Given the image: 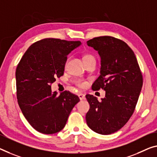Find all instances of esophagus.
Returning <instances> with one entry per match:
<instances>
[{"label":"esophagus","instance_id":"esophagus-1","mask_svg":"<svg viewBox=\"0 0 157 157\" xmlns=\"http://www.w3.org/2000/svg\"><path fill=\"white\" fill-rule=\"evenodd\" d=\"M78 95L79 99H80L81 100H83V99H85V95H84V94H83V93H78Z\"/></svg>","mask_w":157,"mask_h":157}]
</instances>
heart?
Returning <instances> with one entry per match:
<instances>
[{
    "label": "heart",
    "instance_id": "1",
    "mask_svg": "<svg viewBox=\"0 0 157 157\" xmlns=\"http://www.w3.org/2000/svg\"><path fill=\"white\" fill-rule=\"evenodd\" d=\"M93 58H94V57L92 55H90V54H86L83 56L84 61H85V60H87V59H93ZM76 83V85L77 86L80 87V88H86V87L88 86V83H87V82L85 81L81 80V79H78V80H77Z\"/></svg>",
    "mask_w": 157,
    "mask_h": 157
}]
</instances>
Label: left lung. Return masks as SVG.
I'll return each mask as SVG.
<instances>
[{
  "label": "left lung",
  "instance_id": "left-lung-1",
  "mask_svg": "<svg viewBox=\"0 0 157 157\" xmlns=\"http://www.w3.org/2000/svg\"><path fill=\"white\" fill-rule=\"evenodd\" d=\"M87 45L97 50L101 58L100 75L92 88H102L106 93L101 102L92 95H86L90 105L86 123L95 132L109 135L121 128L133 114L143 75L133 51L123 40L105 36L89 40Z\"/></svg>",
  "mask_w": 157,
  "mask_h": 157
}]
</instances>
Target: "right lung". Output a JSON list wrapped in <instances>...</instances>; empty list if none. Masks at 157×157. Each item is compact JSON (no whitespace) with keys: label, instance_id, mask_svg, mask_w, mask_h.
I'll use <instances>...</instances> for the list:
<instances>
[{"label":"right lung","instance_id":"add662e5","mask_svg":"<svg viewBox=\"0 0 157 157\" xmlns=\"http://www.w3.org/2000/svg\"><path fill=\"white\" fill-rule=\"evenodd\" d=\"M80 41L44 38L33 43L21 57L16 69L17 98L21 112L30 125L43 134L64 128L77 95L64 91L57 95L51 84L64 74L68 55Z\"/></svg>","mask_w":157,"mask_h":157}]
</instances>
